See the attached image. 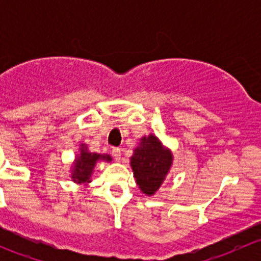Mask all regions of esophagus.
Instances as JSON below:
<instances>
[{"label": "esophagus", "instance_id": "esophagus-1", "mask_svg": "<svg viewBox=\"0 0 261 261\" xmlns=\"http://www.w3.org/2000/svg\"><path fill=\"white\" fill-rule=\"evenodd\" d=\"M111 152H112V156H114L116 160H120V158H121V149H118V147H114Z\"/></svg>", "mask_w": 261, "mask_h": 261}]
</instances>
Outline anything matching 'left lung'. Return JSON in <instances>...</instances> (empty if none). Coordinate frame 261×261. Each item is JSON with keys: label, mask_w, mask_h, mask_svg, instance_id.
I'll return each instance as SVG.
<instances>
[{"label": "left lung", "mask_w": 261, "mask_h": 261, "mask_svg": "<svg viewBox=\"0 0 261 261\" xmlns=\"http://www.w3.org/2000/svg\"><path fill=\"white\" fill-rule=\"evenodd\" d=\"M172 162V152L163 147L156 136L141 139L131 156V168L139 188L147 196L154 194L167 177Z\"/></svg>", "instance_id": "left-lung-1"}]
</instances>
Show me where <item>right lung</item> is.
I'll return each instance as SVG.
<instances>
[{
	"mask_svg": "<svg viewBox=\"0 0 261 261\" xmlns=\"http://www.w3.org/2000/svg\"><path fill=\"white\" fill-rule=\"evenodd\" d=\"M101 159L110 162L111 156L110 155L89 152L83 144L81 147L80 156H77V160L74 163V169L72 170V179L75 183H88V181H91L89 178H91L92 172H93L94 164L97 163V160Z\"/></svg>",
	"mask_w": 261,
	"mask_h": 261,
	"instance_id": "1",
	"label": "right lung"
}]
</instances>
